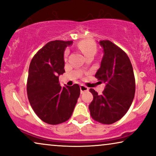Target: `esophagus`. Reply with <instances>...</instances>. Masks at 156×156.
Segmentation results:
<instances>
[{
  "mask_svg": "<svg viewBox=\"0 0 156 156\" xmlns=\"http://www.w3.org/2000/svg\"><path fill=\"white\" fill-rule=\"evenodd\" d=\"M88 90H89L88 89V87H86L85 85H83V84H81V85H80V90H81V93H83L84 92L87 91Z\"/></svg>",
  "mask_w": 156,
  "mask_h": 156,
  "instance_id": "34e87169",
  "label": "esophagus"
}]
</instances>
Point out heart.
<instances>
[{
	"label": "heart",
	"mask_w": 156,
	"mask_h": 156,
	"mask_svg": "<svg viewBox=\"0 0 156 156\" xmlns=\"http://www.w3.org/2000/svg\"><path fill=\"white\" fill-rule=\"evenodd\" d=\"M78 48L85 57L91 54L95 55L96 50H97L95 44L90 40H82L80 43H79Z\"/></svg>",
	"instance_id": "b5f03b06"
}]
</instances>
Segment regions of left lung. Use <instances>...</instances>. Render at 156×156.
<instances>
[{"instance_id":"obj_1","label":"left lung","mask_w":156,"mask_h":156,"mask_svg":"<svg viewBox=\"0 0 156 156\" xmlns=\"http://www.w3.org/2000/svg\"><path fill=\"white\" fill-rule=\"evenodd\" d=\"M103 48L101 66L95 76L105 84L102 95L93 89L89 105L90 115L101 124H111L121 119L131 106L135 93L133 68L125 52L109 40L98 42Z\"/></svg>"}]
</instances>
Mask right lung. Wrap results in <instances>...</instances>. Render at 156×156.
<instances>
[{"label": "right lung", "mask_w": 156, "mask_h": 156, "mask_svg": "<svg viewBox=\"0 0 156 156\" xmlns=\"http://www.w3.org/2000/svg\"><path fill=\"white\" fill-rule=\"evenodd\" d=\"M73 41L54 40L34 55L29 68L27 91L37 116L49 124H58L70 118L80 95L77 84L61 87L59 76L65 72L64 51Z\"/></svg>", "instance_id": "right-lung-1"}]
</instances>
